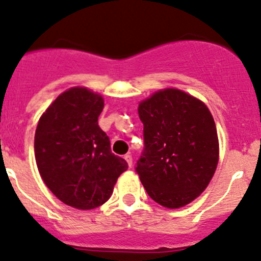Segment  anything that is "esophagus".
I'll use <instances>...</instances> for the list:
<instances>
[{"instance_id": "1", "label": "esophagus", "mask_w": 261, "mask_h": 261, "mask_svg": "<svg viewBox=\"0 0 261 261\" xmlns=\"http://www.w3.org/2000/svg\"><path fill=\"white\" fill-rule=\"evenodd\" d=\"M123 158H125V160L127 162L128 167H130V168L133 167V156H131V154H126Z\"/></svg>"}]
</instances>
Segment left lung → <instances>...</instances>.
<instances>
[{
  "instance_id": "obj_1",
  "label": "left lung",
  "mask_w": 261,
  "mask_h": 261,
  "mask_svg": "<svg viewBox=\"0 0 261 261\" xmlns=\"http://www.w3.org/2000/svg\"><path fill=\"white\" fill-rule=\"evenodd\" d=\"M144 150L136 173L150 198L168 208L191 203L208 186L218 162L215 121L206 105L168 88L139 105Z\"/></svg>"
}]
</instances>
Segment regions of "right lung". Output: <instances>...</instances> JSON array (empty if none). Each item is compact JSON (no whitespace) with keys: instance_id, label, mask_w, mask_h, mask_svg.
<instances>
[{"instance_id":"right-lung-1","label":"right lung","mask_w":261,"mask_h":261,"mask_svg":"<svg viewBox=\"0 0 261 261\" xmlns=\"http://www.w3.org/2000/svg\"><path fill=\"white\" fill-rule=\"evenodd\" d=\"M102 110L99 94L75 87L50 105L36 127L35 159L44 183L63 203L78 210L103 204L127 169L98 126Z\"/></svg>"}]
</instances>
